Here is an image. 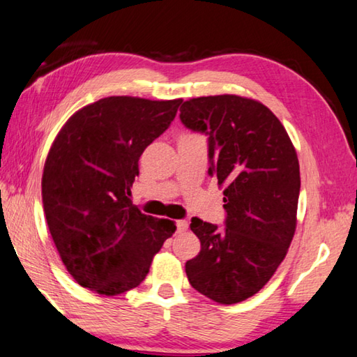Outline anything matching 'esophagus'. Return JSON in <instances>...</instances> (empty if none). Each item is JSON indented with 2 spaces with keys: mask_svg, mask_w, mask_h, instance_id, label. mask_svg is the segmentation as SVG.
I'll use <instances>...</instances> for the list:
<instances>
[{
  "mask_svg": "<svg viewBox=\"0 0 357 357\" xmlns=\"http://www.w3.org/2000/svg\"><path fill=\"white\" fill-rule=\"evenodd\" d=\"M175 226H177V232H185V230L188 229V221L178 220V221H175Z\"/></svg>",
  "mask_w": 357,
  "mask_h": 357,
  "instance_id": "34e87169",
  "label": "esophagus"
}]
</instances>
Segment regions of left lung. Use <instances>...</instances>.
I'll return each instance as SVG.
<instances>
[{"label":"left lung","instance_id":"left-lung-1","mask_svg":"<svg viewBox=\"0 0 357 357\" xmlns=\"http://www.w3.org/2000/svg\"><path fill=\"white\" fill-rule=\"evenodd\" d=\"M186 128L208 135V174L224 186L226 227L192 218L201 252L186 261L192 289L220 304L254 296L282 264L296 230L301 177L289 135L257 100L190 98Z\"/></svg>","mask_w":357,"mask_h":357}]
</instances>
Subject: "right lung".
<instances>
[{
  "label": "right lung",
  "instance_id": "right-lung-1",
  "mask_svg": "<svg viewBox=\"0 0 357 357\" xmlns=\"http://www.w3.org/2000/svg\"><path fill=\"white\" fill-rule=\"evenodd\" d=\"M180 103L106 97L75 112L53 141L42 175L43 211L62 264L84 289L106 296L135 289L175 232L172 221L131 204L130 188L139 156Z\"/></svg>",
  "mask_w": 357,
  "mask_h": 357
}]
</instances>
